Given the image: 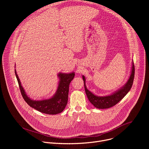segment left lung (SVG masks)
I'll list each match as a JSON object with an SVG mask.
<instances>
[{
    "label": "left lung",
    "mask_w": 149,
    "mask_h": 149,
    "mask_svg": "<svg viewBox=\"0 0 149 149\" xmlns=\"http://www.w3.org/2000/svg\"><path fill=\"white\" fill-rule=\"evenodd\" d=\"M132 65H133L131 74L129 77V79L127 81L126 84L123 87H121V89L116 91L113 94H111L108 96L98 97L94 95L91 91H90L86 86V78H85V77L84 75H82V79L84 84V88L85 91H86V95L90 102L95 107L100 109H104L113 107L114 105H115L120 101H121L124 97V96L129 93V91L130 90L132 87L134 77L135 69L133 62L132 63Z\"/></svg>",
    "instance_id": "obj_1"
}]
</instances>
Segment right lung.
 Masks as SVG:
<instances>
[{"mask_svg": "<svg viewBox=\"0 0 149 149\" xmlns=\"http://www.w3.org/2000/svg\"><path fill=\"white\" fill-rule=\"evenodd\" d=\"M15 72L21 94L30 107L40 113L47 114H56L61 113L65 109L68 102L70 84L75 76L74 72L70 74L59 73L58 74L59 78V84L55 95L51 98L40 101L32 100L28 97L24 88L21 86V83L16 74V70H15Z\"/></svg>", "mask_w": 149, "mask_h": 149, "instance_id": "right-lung-1", "label": "right lung"}]
</instances>
